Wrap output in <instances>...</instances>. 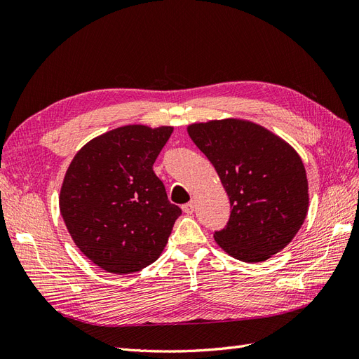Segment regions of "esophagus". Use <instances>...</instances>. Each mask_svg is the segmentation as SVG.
<instances>
[{
    "label": "esophagus",
    "mask_w": 359,
    "mask_h": 359,
    "mask_svg": "<svg viewBox=\"0 0 359 359\" xmlns=\"http://www.w3.org/2000/svg\"><path fill=\"white\" fill-rule=\"evenodd\" d=\"M182 211L186 214H193L194 211V202H189L186 205H182Z\"/></svg>",
    "instance_id": "obj_1"
}]
</instances>
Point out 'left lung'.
<instances>
[{
	"mask_svg": "<svg viewBox=\"0 0 359 359\" xmlns=\"http://www.w3.org/2000/svg\"><path fill=\"white\" fill-rule=\"evenodd\" d=\"M229 196L231 217L214 233L226 253L264 262L297 235L309 211V182L298 153L265 127L227 118L187 127Z\"/></svg>",
	"mask_w": 359,
	"mask_h": 359,
	"instance_id": "left-lung-1",
	"label": "left lung"
}]
</instances>
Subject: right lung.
<instances>
[{
	"instance_id": "obj_1",
	"label": "right lung",
	"mask_w": 359,
	"mask_h": 359,
	"mask_svg": "<svg viewBox=\"0 0 359 359\" xmlns=\"http://www.w3.org/2000/svg\"><path fill=\"white\" fill-rule=\"evenodd\" d=\"M172 132L168 126L118 127L83 145L66 172L64 223L81 252L107 273L153 264L181 215L153 170Z\"/></svg>"
}]
</instances>
